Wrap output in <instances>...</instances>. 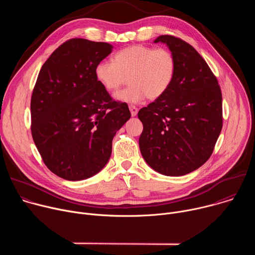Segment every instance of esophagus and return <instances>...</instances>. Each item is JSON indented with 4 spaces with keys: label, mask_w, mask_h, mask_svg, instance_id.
Here are the masks:
<instances>
[{
    "label": "esophagus",
    "mask_w": 255,
    "mask_h": 255,
    "mask_svg": "<svg viewBox=\"0 0 255 255\" xmlns=\"http://www.w3.org/2000/svg\"><path fill=\"white\" fill-rule=\"evenodd\" d=\"M129 110H130V112H131V115H132L133 117L137 115L138 109H137L135 106H133V105H130V106H129Z\"/></svg>",
    "instance_id": "esophagus-1"
}]
</instances>
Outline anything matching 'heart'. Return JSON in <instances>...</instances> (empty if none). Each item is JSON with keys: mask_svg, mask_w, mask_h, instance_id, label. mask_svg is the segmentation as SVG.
I'll list each match as a JSON object with an SVG mask.
<instances>
[{"mask_svg": "<svg viewBox=\"0 0 255 255\" xmlns=\"http://www.w3.org/2000/svg\"><path fill=\"white\" fill-rule=\"evenodd\" d=\"M176 61L166 48L132 45L121 49L112 61H101L95 67L97 81L110 93L130 86L116 95L126 103H141L148 98L157 100L170 88L175 77Z\"/></svg>", "mask_w": 255, "mask_h": 255, "instance_id": "obj_1", "label": "heart"}]
</instances>
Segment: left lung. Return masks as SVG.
<instances>
[{
	"mask_svg": "<svg viewBox=\"0 0 255 255\" xmlns=\"http://www.w3.org/2000/svg\"><path fill=\"white\" fill-rule=\"evenodd\" d=\"M176 61L169 90L140 109L143 124L139 147L144 160L168 176L190 173L213 153L223 126L222 93L217 78L199 52L183 39L160 35Z\"/></svg>",
	"mask_w": 255,
	"mask_h": 255,
	"instance_id": "obj_1",
	"label": "left lung"
}]
</instances>
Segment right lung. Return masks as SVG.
<instances>
[{
    "mask_svg": "<svg viewBox=\"0 0 255 255\" xmlns=\"http://www.w3.org/2000/svg\"><path fill=\"white\" fill-rule=\"evenodd\" d=\"M113 46L83 38L65 41L42 65L31 97V133L43 162L66 180L98 173L112 153L116 132L130 119L97 81L95 67Z\"/></svg>",
    "mask_w": 255,
    "mask_h": 255,
    "instance_id": "1",
    "label": "right lung"
}]
</instances>
